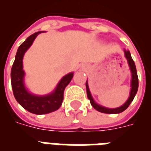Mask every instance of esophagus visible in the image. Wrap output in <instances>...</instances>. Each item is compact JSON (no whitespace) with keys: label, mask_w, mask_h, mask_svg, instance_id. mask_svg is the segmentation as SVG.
<instances>
[{"label":"esophagus","mask_w":151,"mask_h":151,"mask_svg":"<svg viewBox=\"0 0 151 151\" xmlns=\"http://www.w3.org/2000/svg\"><path fill=\"white\" fill-rule=\"evenodd\" d=\"M81 68H82L83 71H87L88 68V64H86V63H83V64L81 65Z\"/></svg>","instance_id":"esophagus-1"}]
</instances>
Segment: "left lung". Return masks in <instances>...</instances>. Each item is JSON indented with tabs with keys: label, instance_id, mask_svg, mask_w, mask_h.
<instances>
[{
	"label": "left lung",
	"instance_id": "left-lung-1",
	"mask_svg": "<svg viewBox=\"0 0 151 151\" xmlns=\"http://www.w3.org/2000/svg\"><path fill=\"white\" fill-rule=\"evenodd\" d=\"M124 56H125L126 60H127L128 66L131 71V90H130V95L128 97L127 100L122 105V106H118L115 108H109V107H106V106H102L100 104H97L95 99H93L91 93L89 89V86H88V81L87 80L86 82V90H87V96H88V99L90 100L91 106L99 112L102 113H105V114H119L121 112L124 111L127 108L131 103L133 101L134 98L135 96L136 93L138 91V88H139V78H138V75H137V71H136V67L134 64V62L132 60L130 51L127 49H124Z\"/></svg>",
	"mask_w": 151,
	"mask_h": 151
}]
</instances>
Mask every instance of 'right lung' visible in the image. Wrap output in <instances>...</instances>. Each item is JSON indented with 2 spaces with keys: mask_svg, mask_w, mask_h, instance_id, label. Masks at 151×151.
Segmentation results:
<instances>
[{
  "mask_svg": "<svg viewBox=\"0 0 151 151\" xmlns=\"http://www.w3.org/2000/svg\"><path fill=\"white\" fill-rule=\"evenodd\" d=\"M35 32L27 38L18 47L15 60L11 70V83L13 95L20 106L28 111L36 114H48L58 110L63 100V91L71 82L74 72H69L63 76L55 86L54 90L45 95H37L31 92L25 85V72L23 69V58L25 52L33 44L39 34Z\"/></svg>",
  "mask_w": 151,
  "mask_h": 151,
  "instance_id": "1",
  "label": "right lung"
}]
</instances>
